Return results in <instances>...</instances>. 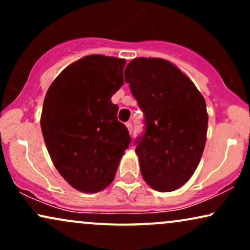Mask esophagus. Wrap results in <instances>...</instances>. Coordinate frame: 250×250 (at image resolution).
<instances>
[{
	"instance_id": "obj_1",
	"label": "esophagus",
	"mask_w": 250,
	"mask_h": 250,
	"mask_svg": "<svg viewBox=\"0 0 250 250\" xmlns=\"http://www.w3.org/2000/svg\"><path fill=\"white\" fill-rule=\"evenodd\" d=\"M125 125H127V128H128L129 133H130V134H131V131H133V125H131V122H130V121L125 122Z\"/></svg>"
}]
</instances>
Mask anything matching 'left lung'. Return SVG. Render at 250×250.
<instances>
[{"mask_svg": "<svg viewBox=\"0 0 250 250\" xmlns=\"http://www.w3.org/2000/svg\"><path fill=\"white\" fill-rule=\"evenodd\" d=\"M125 77L145 115V130L135 140L143 180L155 190L173 191L190 179L202 156L205 99L179 68L162 59H135Z\"/></svg>", "mask_w": 250, "mask_h": 250, "instance_id": "left-lung-1", "label": "left lung"}]
</instances>
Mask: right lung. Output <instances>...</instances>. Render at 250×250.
<instances>
[{
  "label": "right lung",
  "instance_id": "add662e5",
  "mask_svg": "<svg viewBox=\"0 0 250 250\" xmlns=\"http://www.w3.org/2000/svg\"><path fill=\"white\" fill-rule=\"evenodd\" d=\"M125 61L89 55L54 80L43 102L41 129L62 177L74 188L97 193L113 182L120 159L130 145L117 120L111 96L123 84Z\"/></svg>",
  "mask_w": 250,
  "mask_h": 250
}]
</instances>
